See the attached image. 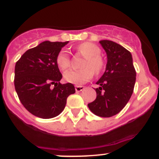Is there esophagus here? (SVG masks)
<instances>
[{"label":"esophagus","mask_w":159,"mask_h":159,"mask_svg":"<svg viewBox=\"0 0 159 159\" xmlns=\"http://www.w3.org/2000/svg\"><path fill=\"white\" fill-rule=\"evenodd\" d=\"M75 92H82L83 90L84 89V87H83V86H75Z\"/></svg>","instance_id":"esophagus-1"}]
</instances>
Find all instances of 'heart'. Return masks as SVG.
<instances>
[{"mask_svg": "<svg viewBox=\"0 0 159 159\" xmlns=\"http://www.w3.org/2000/svg\"><path fill=\"white\" fill-rule=\"evenodd\" d=\"M74 51L84 57L80 64L81 69L65 73L64 79L70 84L80 86L91 80L93 74L99 75L104 68L105 62L100 56V48L91 42L80 43L74 48ZM56 63L61 71H67L71 66L69 55L66 52L60 51L56 57Z\"/></svg>", "mask_w": 159, "mask_h": 159, "instance_id": "1", "label": "heart"}]
</instances>
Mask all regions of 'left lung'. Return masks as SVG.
<instances>
[{
    "instance_id": "left-lung-1",
    "label": "left lung",
    "mask_w": 159,
    "mask_h": 159,
    "mask_svg": "<svg viewBox=\"0 0 159 159\" xmlns=\"http://www.w3.org/2000/svg\"><path fill=\"white\" fill-rule=\"evenodd\" d=\"M107 57L106 70L96 84V99L88 103L90 111L100 117H111L121 111L134 91L136 71L128 50L111 40H100Z\"/></svg>"
}]
</instances>
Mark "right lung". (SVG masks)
<instances>
[{
	"label": "right lung",
	"instance_id": "right-lung-1",
	"mask_svg": "<svg viewBox=\"0 0 159 159\" xmlns=\"http://www.w3.org/2000/svg\"><path fill=\"white\" fill-rule=\"evenodd\" d=\"M66 42L43 41L29 49L15 66L14 85L19 99L31 114L41 119L59 116L67 97L75 92L72 84H62L56 57Z\"/></svg>",
	"mask_w": 159,
	"mask_h": 159
}]
</instances>
